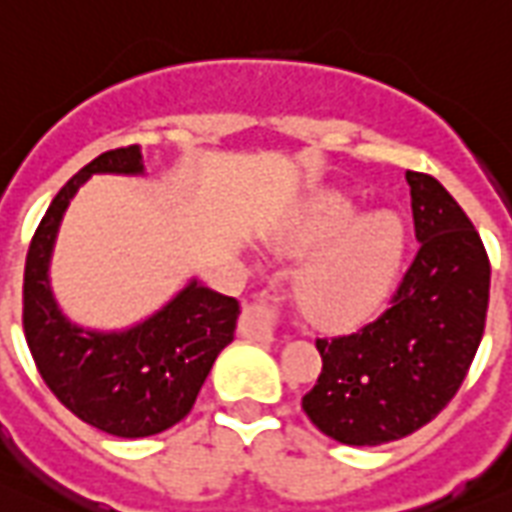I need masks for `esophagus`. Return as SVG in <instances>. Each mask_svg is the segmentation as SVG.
<instances>
[{
    "label": "esophagus",
    "mask_w": 512,
    "mask_h": 512,
    "mask_svg": "<svg viewBox=\"0 0 512 512\" xmlns=\"http://www.w3.org/2000/svg\"><path fill=\"white\" fill-rule=\"evenodd\" d=\"M273 308L268 303H249L244 305V313H241L239 321V335L247 337V340H260L271 342L276 337V324H273Z\"/></svg>",
    "instance_id": "1"
}]
</instances>
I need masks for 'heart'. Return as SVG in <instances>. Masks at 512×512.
Returning <instances> with one entry per match:
<instances>
[{"label":"heart","instance_id":"obj_1","mask_svg":"<svg viewBox=\"0 0 512 512\" xmlns=\"http://www.w3.org/2000/svg\"><path fill=\"white\" fill-rule=\"evenodd\" d=\"M409 231L398 212L377 209L361 215L350 193H321L305 207L287 241L289 252L305 255L327 247L297 276V303L327 327H353L372 319L404 268Z\"/></svg>","mask_w":512,"mask_h":512}]
</instances>
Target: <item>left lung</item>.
I'll return each mask as SVG.
<instances>
[{
    "label": "left lung",
    "mask_w": 512,
    "mask_h": 512,
    "mask_svg": "<svg viewBox=\"0 0 512 512\" xmlns=\"http://www.w3.org/2000/svg\"><path fill=\"white\" fill-rule=\"evenodd\" d=\"M420 252L380 319L319 340L324 369L303 409L348 446L409 436L444 409L484 335L489 257L468 215L436 177L406 172Z\"/></svg>",
    "instance_id": "obj_1"
}]
</instances>
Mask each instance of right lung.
I'll return each mask as SVG.
<instances>
[{
  "instance_id": "right-lung-1",
  "label": "right lung",
  "mask_w": 512,
  "mask_h": 512,
  "mask_svg": "<svg viewBox=\"0 0 512 512\" xmlns=\"http://www.w3.org/2000/svg\"><path fill=\"white\" fill-rule=\"evenodd\" d=\"M92 175L143 177V151L100 154L52 199L26 257V342L47 388L79 420L119 438L156 436L191 412L215 358L233 342L241 308L191 276L130 327L92 329L68 319L52 292V252L71 201Z\"/></svg>"
}]
</instances>
